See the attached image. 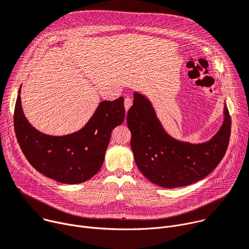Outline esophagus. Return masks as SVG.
<instances>
[{
	"mask_svg": "<svg viewBox=\"0 0 249 249\" xmlns=\"http://www.w3.org/2000/svg\"><path fill=\"white\" fill-rule=\"evenodd\" d=\"M132 103H133V101H132V99H131L130 97H126V98H125V100H124V106H125L126 112L130 109Z\"/></svg>",
	"mask_w": 249,
	"mask_h": 249,
	"instance_id": "1",
	"label": "esophagus"
}]
</instances>
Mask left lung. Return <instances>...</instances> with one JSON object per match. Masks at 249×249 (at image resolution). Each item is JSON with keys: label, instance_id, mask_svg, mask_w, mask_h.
<instances>
[{"label": "left lung", "instance_id": "1", "mask_svg": "<svg viewBox=\"0 0 249 249\" xmlns=\"http://www.w3.org/2000/svg\"><path fill=\"white\" fill-rule=\"evenodd\" d=\"M127 125L141 173L155 185L174 189L198 182L216 168L229 147L231 119L224 106L223 124L213 139L201 144L180 142L165 132L150 101L135 92Z\"/></svg>", "mask_w": 249, "mask_h": 249}]
</instances>
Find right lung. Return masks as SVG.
Instances as JSON below:
<instances>
[{
	"label": "right lung",
	"mask_w": 249,
	"mask_h": 249,
	"mask_svg": "<svg viewBox=\"0 0 249 249\" xmlns=\"http://www.w3.org/2000/svg\"><path fill=\"white\" fill-rule=\"evenodd\" d=\"M20 88L14 112L18 145L30 164L40 174L63 184H79L100 170L111 132L124 121V99L102 101L79 131L50 136L36 130L26 119L20 104Z\"/></svg>",
	"instance_id": "add662e5"
}]
</instances>
